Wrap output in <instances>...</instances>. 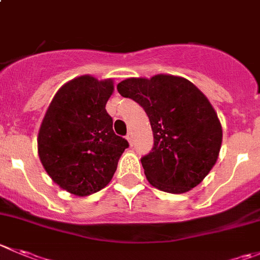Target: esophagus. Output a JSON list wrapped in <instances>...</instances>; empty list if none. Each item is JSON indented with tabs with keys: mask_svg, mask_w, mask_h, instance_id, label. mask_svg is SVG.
<instances>
[{
	"mask_svg": "<svg viewBox=\"0 0 260 260\" xmlns=\"http://www.w3.org/2000/svg\"><path fill=\"white\" fill-rule=\"evenodd\" d=\"M127 140H128V142H129V145L132 146V143H133V136H132V132H128V135H127Z\"/></svg>",
	"mask_w": 260,
	"mask_h": 260,
	"instance_id": "obj_1",
	"label": "esophagus"
}]
</instances>
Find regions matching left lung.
<instances>
[{"label":"left lung","instance_id":"left-lung-1","mask_svg":"<svg viewBox=\"0 0 260 260\" xmlns=\"http://www.w3.org/2000/svg\"><path fill=\"white\" fill-rule=\"evenodd\" d=\"M118 92L145 109L153 133V147L141 158L151 185L168 193L197 186L216 164L222 127L203 92L186 79L156 75L127 79Z\"/></svg>","mask_w":260,"mask_h":260}]
</instances>
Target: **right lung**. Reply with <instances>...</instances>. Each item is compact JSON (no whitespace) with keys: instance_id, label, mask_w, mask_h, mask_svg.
<instances>
[{"instance_id":"add662e5","label":"right lung","mask_w":260,"mask_h":260,"mask_svg":"<svg viewBox=\"0 0 260 260\" xmlns=\"http://www.w3.org/2000/svg\"><path fill=\"white\" fill-rule=\"evenodd\" d=\"M113 90L110 79L76 77L58 90L40 125L38 153L45 171L60 188L79 197L109 184L129 146L114 133L105 109Z\"/></svg>"}]
</instances>
